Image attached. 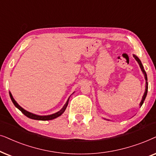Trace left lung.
Segmentation results:
<instances>
[{
  "label": "left lung",
  "mask_w": 156,
  "mask_h": 156,
  "mask_svg": "<svg viewBox=\"0 0 156 156\" xmlns=\"http://www.w3.org/2000/svg\"><path fill=\"white\" fill-rule=\"evenodd\" d=\"M133 57L135 58V59L136 60V61L138 62V63L139 64V66H140V68L141 70H142L143 73L144 74L145 79H146V90H145V93H144V94H143V98H142V100H141V102H140V105L141 106V105H143V102H144L145 99H146V95H147V93H148V82H147V80H148V78H147L146 73V71H145L144 68H143V65H142V63H141V61H140V59H139L137 57L136 55H133Z\"/></svg>",
  "instance_id": "1"
}]
</instances>
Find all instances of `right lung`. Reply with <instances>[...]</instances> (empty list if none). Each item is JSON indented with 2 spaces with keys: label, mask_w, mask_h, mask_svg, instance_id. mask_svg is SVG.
Wrapping results in <instances>:
<instances>
[{
  "label": "right lung",
  "mask_w": 156,
  "mask_h": 156,
  "mask_svg": "<svg viewBox=\"0 0 156 156\" xmlns=\"http://www.w3.org/2000/svg\"><path fill=\"white\" fill-rule=\"evenodd\" d=\"M9 94H10V99H11L12 102L13 103V104L15 105V106L17 108L20 110V111L22 112L25 115L27 116V117L29 118H31V119H34V120H53L54 118H56L58 117V116L61 115L62 114L64 113V111H65V110L66 109V107H67V105L68 104V101H69V98L68 99V101H66V104L64 105V106L63 107V108H62L61 111H59L58 112H57V113H53V114H51V115H36V114H33L32 113H30V112L26 111V110L23 108L22 107H20L19 105L18 104L17 102L15 101V99L13 98V95H12L11 93L9 92Z\"/></svg>",
  "instance_id": "obj_1"
}]
</instances>
